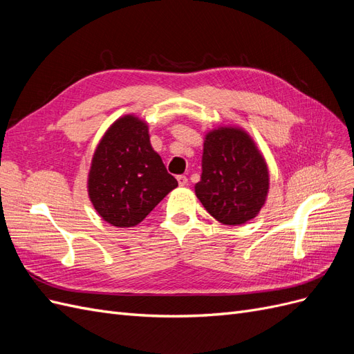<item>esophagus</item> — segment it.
Listing matches in <instances>:
<instances>
[{"mask_svg": "<svg viewBox=\"0 0 354 354\" xmlns=\"http://www.w3.org/2000/svg\"><path fill=\"white\" fill-rule=\"evenodd\" d=\"M177 181H178V186H187V177L186 176H177Z\"/></svg>", "mask_w": 354, "mask_h": 354, "instance_id": "1", "label": "esophagus"}]
</instances>
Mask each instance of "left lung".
Segmentation results:
<instances>
[{
    "label": "left lung",
    "instance_id": "1",
    "mask_svg": "<svg viewBox=\"0 0 354 354\" xmlns=\"http://www.w3.org/2000/svg\"><path fill=\"white\" fill-rule=\"evenodd\" d=\"M267 192V164L242 128L220 127L205 136L195 194L214 218L241 226L260 212Z\"/></svg>",
    "mask_w": 354,
    "mask_h": 354
}]
</instances>
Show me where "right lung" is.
<instances>
[{
  "mask_svg": "<svg viewBox=\"0 0 354 354\" xmlns=\"http://www.w3.org/2000/svg\"><path fill=\"white\" fill-rule=\"evenodd\" d=\"M178 186L149 140L147 124L134 115L116 120L95 149L88 196L99 216L116 227L143 221Z\"/></svg>",
  "mask_w": 354,
  "mask_h": 354,
  "instance_id": "right-lung-1",
  "label": "right lung"
}]
</instances>
